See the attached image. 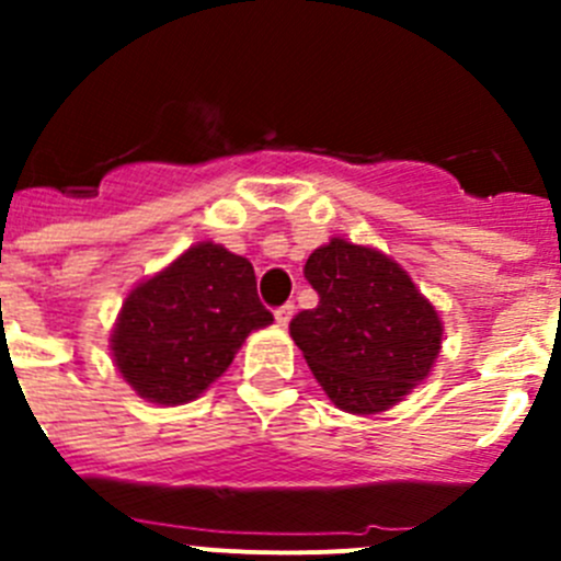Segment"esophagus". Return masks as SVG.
<instances>
[{"label": "esophagus", "instance_id": "34e87169", "mask_svg": "<svg viewBox=\"0 0 561 561\" xmlns=\"http://www.w3.org/2000/svg\"><path fill=\"white\" fill-rule=\"evenodd\" d=\"M291 314H295V304H284L280 306V309H275V320H277V325H289V320H291Z\"/></svg>", "mask_w": 561, "mask_h": 561}]
</instances>
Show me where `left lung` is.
<instances>
[{
  "label": "left lung",
  "mask_w": 561,
  "mask_h": 561,
  "mask_svg": "<svg viewBox=\"0 0 561 561\" xmlns=\"http://www.w3.org/2000/svg\"><path fill=\"white\" fill-rule=\"evenodd\" d=\"M304 275L320 304L295 314L289 331L336 408L385 413L427 379L444 325L393 257L331 238L311 252Z\"/></svg>",
  "instance_id": "obj_1"
}]
</instances>
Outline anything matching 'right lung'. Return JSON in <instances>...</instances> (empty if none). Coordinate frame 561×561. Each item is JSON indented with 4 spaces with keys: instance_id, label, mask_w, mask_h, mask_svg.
<instances>
[{
    "instance_id": "right-lung-1",
    "label": "right lung",
    "mask_w": 561,
    "mask_h": 561,
    "mask_svg": "<svg viewBox=\"0 0 561 561\" xmlns=\"http://www.w3.org/2000/svg\"><path fill=\"white\" fill-rule=\"evenodd\" d=\"M247 257L202 241L142 280L123 304L112 356L153 404H185L230 368L250 331L272 323Z\"/></svg>"
}]
</instances>
